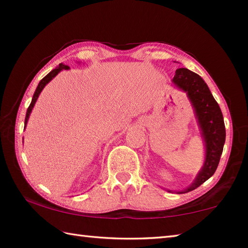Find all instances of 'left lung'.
<instances>
[{
    "mask_svg": "<svg viewBox=\"0 0 248 248\" xmlns=\"http://www.w3.org/2000/svg\"><path fill=\"white\" fill-rule=\"evenodd\" d=\"M173 83L188 94L205 142V161L202 170L190 187L179 194L198 188L215 174L225 142V125L222 111L209 87L198 74L188 69H177Z\"/></svg>",
    "mask_w": 248,
    "mask_h": 248,
    "instance_id": "8db88e82",
    "label": "left lung"
}]
</instances>
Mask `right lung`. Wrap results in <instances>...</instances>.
Returning a JSON list of instances; mask_svg holds the SVG:
<instances>
[{
    "mask_svg": "<svg viewBox=\"0 0 248 248\" xmlns=\"http://www.w3.org/2000/svg\"><path fill=\"white\" fill-rule=\"evenodd\" d=\"M68 69H70L68 65H64V64L60 63V64H59L58 68L53 69V70L51 71V72L48 73V74L46 75V77H45V78H44L43 79H41V81L39 82L38 86H37V89H36L35 94H33V96H32L31 103V105H29V107H28V109H27V112H26V118H25V127H26L27 120H28V118H29V115H31V109H32V107H33V105H35L37 98H38V96H39V94L41 93V91L44 90V87L46 86V84H47L48 82L51 81V79H52L54 77H56V75H57L59 72H60L61 70H68Z\"/></svg>",
    "mask_w": 248,
    "mask_h": 248,
    "instance_id": "add662e5",
    "label": "right lung"
}]
</instances>
